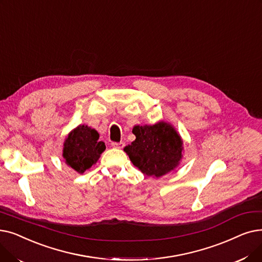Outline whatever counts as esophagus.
Segmentation results:
<instances>
[{"label":"esophagus","instance_id":"obj_1","mask_svg":"<svg viewBox=\"0 0 262 262\" xmlns=\"http://www.w3.org/2000/svg\"><path fill=\"white\" fill-rule=\"evenodd\" d=\"M124 146V143L123 142H120V143H112V147H114V148H118V149H121L122 147Z\"/></svg>","mask_w":262,"mask_h":262}]
</instances>
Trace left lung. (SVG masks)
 <instances>
[{
    "label": "left lung",
    "instance_id": "8db88e82",
    "mask_svg": "<svg viewBox=\"0 0 262 262\" xmlns=\"http://www.w3.org/2000/svg\"><path fill=\"white\" fill-rule=\"evenodd\" d=\"M135 140L123 148L130 161L143 173L160 178L175 169L181 162L183 141L169 122L134 126Z\"/></svg>",
    "mask_w": 262,
    "mask_h": 262
}]
</instances>
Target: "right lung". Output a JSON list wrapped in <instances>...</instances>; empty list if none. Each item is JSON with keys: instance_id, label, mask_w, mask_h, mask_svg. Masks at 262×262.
<instances>
[{"instance_id": "1", "label": "right lung", "mask_w": 262, "mask_h": 262, "mask_svg": "<svg viewBox=\"0 0 262 262\" xmlns=\"http://www.w3.org/2000/svg\"><path fill=\"white\" fill-rule=\"evenodd\" d=\"M105 150V144L99 141V133L86 124H80L69 132L64 142L65 163L79 173L90 169Z\"/></svg>"}]
</instances>
